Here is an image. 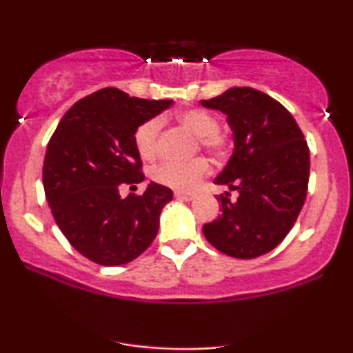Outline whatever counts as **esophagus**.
Instances as JSON below:
<instances>
[{
  "mask_svg": "<svg viewBox=\"0 0 353 353\" xmlns=\"http://www.w3.org/2000/svg\"><path fill=\"white\" fill-rule=\"evenodd\" d=\"M174 196H176L177 199L190 201V199H194V197H196V194L188 192V190H176V192H174Z\"/></svg>",
  "mask_w": 353,
  "mask_h": 353,
  "instance_id": "obj_1",
  "label": "esophagus"
}]
</instances>
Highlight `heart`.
<instances>
[{"instance_id": "heart-1", "label": "heart", "mask_w": 353, "mask_h": 353, "mask_svg": "<svg viewBox=\"0 0 353 353\" xmlns=\"http://www.w3.org/2000/svg\"><path fill=\"white\" fill-rule=\"evenodd\" d=\"M177 119L189 131L197 134V145H202L214 159H225L232 151V136L219 125L217 117L212 112L199 108H190L181 111L177 114ZM161 129H163V123L159 117L145 119L136 128L132 139H134L137 154L143 159H154L159 152ZM208 172L209 161L199 156L190 161H184V163L164 161V163L154 165L151 176L157 184L174 189H190Z\"/></svg>"}]
</instances>
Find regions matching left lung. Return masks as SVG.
<instances>
[{
	"label": "left lung",
	"mask_w": 353,
	"mask_h": 353,
	"mask_svg": "<svg viewBox=\"0 0 353 353\" xmlns=\"http://www.w3.org/2000/svg\"><path fill=\"white\" fill-rule=\"evenodd\" d=\"M204 108L228 114L236 149L216 184L237 190L221 194L217 219L202 232L222 254L255 259L275 249L294 228L309 189L310 152L302 129L279 101L254 88H232Z\"/></svg>",
	"instance_id": "8db88e82"
}]
</instances>
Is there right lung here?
I'll return each mask as SVG.
<instances>
[{
  "instance_id": "1",
  "label": "right lung",
  "mask_w": 353,
  "mask_h": 353,
  "mask_svg": "<svg viewBox=\"0 0 353 353\" xmlns=\"http://www.w3.org/2000/svg\"><path fill=\"white\" fill-rule=\"evenodd\" d=\"M172 104L104 88L68 109L48 143L43 184L70 244L99 265H123L152 244L172 190L151 182L141 196L119 189L144 181L136 128Z\"/></svg>"
}]
</instances>
